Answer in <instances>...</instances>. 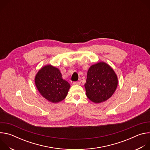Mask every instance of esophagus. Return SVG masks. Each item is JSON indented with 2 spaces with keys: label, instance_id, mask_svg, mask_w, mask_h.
Instances as JSON below:
<instances>
[{
  "label": "esophagus",
  "instance_id": "34e87169",
  "mask_svg": "<svg viewBox=\"0 0 150 150\" xmlns=\"http://www.w3.org/2000/svg\"><path fill=\"white\" fill-rule=\"evenodd\" d=\"M73 84H74V85H79V84H80V82H73Z\"/></svg>",
  "mask_w": 150,
  "mask_h": 150
}]
</instances>
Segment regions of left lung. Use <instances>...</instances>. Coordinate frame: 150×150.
Returning <instances> with one entry per match:
<instances>
[{"label": "left lung", "mask_w": 150, "mask_h": 150, "mask_svg": "<svg viewBox=\"0 0 150 150\" xmlns=\"http://www.w3.org/2000/svg\"><path fill=\"white\" fill-rule=\"evenodd\" d=\"M118 78L113 68L104 62L90 67L84 86L87 97L95 103L104 102L115 92Z\"/></svg>", "instance_id": "left-lung-1"}]
</instances>
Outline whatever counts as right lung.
<instances>
[{
	"mask_svg": "<svg viewBox=\"0 0 150 150\" xmlns=\"http://www.w3.org/2000/svg\"><path fill=\"white\" fill-rule=\"evenodd\" d=\"M35 84L40 94L53 103L65 99L71 87L68 82L62 78L60 70L51 65H45L38 71Z\"/></svg>",
	"mask_w": 150,
	"mask_h": 150,
	"instance_id": "add662e5",
	"label": "right lung"
}]
</instances>
